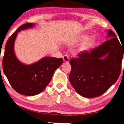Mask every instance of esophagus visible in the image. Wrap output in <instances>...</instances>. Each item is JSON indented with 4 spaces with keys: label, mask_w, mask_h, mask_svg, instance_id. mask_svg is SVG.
I'll return each mask as SVG.
<instances>
[{
    "label": "esophagus",
    "mask_w": 124,
    "mask_h": 124,
    "mask_svg": "<svg viewBox=\"0 0 124 124\" xmlns=\"http://www.w3.org/2000/svg\"><path fill=\"white\" fill-rule=\"evenodd\" d=\"M62 59H63V60L65 62H69V57L67 55H65L63 56H62Z\"/></svg>",
    "instance_id": "esophagus-1"
}]
</instances>
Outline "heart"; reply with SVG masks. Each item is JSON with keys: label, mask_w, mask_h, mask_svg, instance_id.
Returning a JSON list of instances; mask_svg holds the SVG:
<instances>
[{"label": "heart", "mask_w": 124, "mask_h": 124, "mask_svg": "<svg viewBox=\"0 0 124 124\" xmlns=\"http://www.w3.org/2000/svg\"><path fill=\"white\" fill-rule=\"evenodd\" d=\"M87 38V36L86 35H83L81 36V37L80 38V40H85L86 38ZM94 39H93V38H89L88 39H87L86 40L83 45H81V46L80 47V48L79 50L80 51H85L86 50V49L88 48V47L90 46V45L94 43Z\"/></svg>", "instance_id": "heart-1"}]
</instances>
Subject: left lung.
<instances>
[{"instance_id":"left-lung-1","label":"left lung","mask_w":124,"mask_h":124,"mask_svg":"<svg viewBox=\"0 0 124 124\" xmlns=\"http://www.w3.org/2000/svg\"><path fill=\"white\" fill-rule=\"evenodd\" d=\"M108 39L100 46L84 51L70 61L69 81L75 91L86 98L99 96L119 77L124 49L115 34L107 30Z\"/></svg>"}]
</instances>
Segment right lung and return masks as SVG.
I'll return each mask as SVG.
<instances>
[{
  "mask_svg": "<svg viewBox=\"0 0 124 124\" xmlns=\"http://www.w3.org/2000/svg\"><path fill=\"white\" fill-rule=\"evenodd\" d=\"M34 25L33 23L24 24L10 36L5 45L3 59V71L11 86L17 93L26 96H34L42 92L63 62L62 58L46 56L26 65L18 59L14 47L18 32Z\"/></svg>",
  "mask_w": 124,
  "mask_h": 124,
  "instance_id": "add662e5",
  "label": "right lung"
}]
</instances>
